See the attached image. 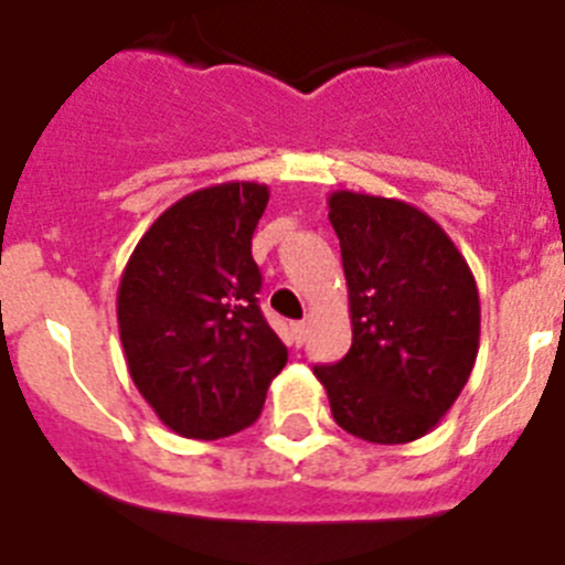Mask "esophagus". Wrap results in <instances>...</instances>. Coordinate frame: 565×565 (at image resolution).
<instances>
[{
  "label": "esophagus",
  "mask_w": 565,
  "mask_h": 565,
  "mask_svg": "<svg viewBox=\"0 0 565 565\" xmlns=\"http://www.w3.org/2000/svg\"><path fill=\"white\" fill-rule=\"evenodd\" d=\"M292 340L295 345H301L307 340V320H295L292 323Z\"/></svg>",
  "instance_id": "1"
}]
</instances>
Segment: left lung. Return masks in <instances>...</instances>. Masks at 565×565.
Masks as SVG:
<instances>
[{
	"label": "left lung",
	"instance_id": "left-lung-1",
	"mask_svg": "<svg viewBox=\"0 0 565 565\" xmlns=\"http://www.w3.org/2000/svg\"><path fill=\"white\" fill-rule=\"evenodd\" d=\"M352 349L315 365L340 428L405 445L439 425L479 354V289L459 247L403 200L334 191Z\"/></svg>",
	"mask_w": 565,
	"mask_h": 565
}]
</instances>
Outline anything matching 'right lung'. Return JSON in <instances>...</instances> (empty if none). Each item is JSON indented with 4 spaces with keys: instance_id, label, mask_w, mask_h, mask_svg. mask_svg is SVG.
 Here are the masks:
<instances>
[{
    "instance_id": "right-lung-1",
    "label": "right lung",
    "mask_w": 565,
    "mask_h": 565,
    "mask_svg": "<svg viewBox=\"0 0 565 565\" xmlns=\"http://www.w3.org/2000/svg\"><path fill=\"white\" fill-rule=\"evenodd\" d=\"M270 200L258 182H222L162 211L118 287V327L137 391L185 439L250 428L287 345L267 327L250 242Z\"/></svg>"
}]
</instances>
